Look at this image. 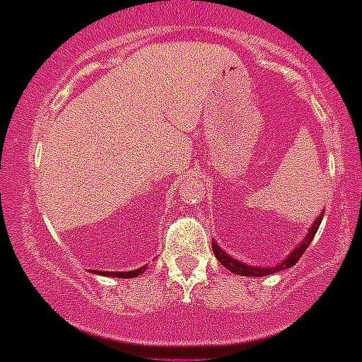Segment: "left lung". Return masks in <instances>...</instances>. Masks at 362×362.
<instances>
[{"instance_id": "obj_1", "label": "left lung", "mask_w": 362, "mask_h": 362, "mask_svg": "<svg viewBox=\"0 0 362 362\" xmlns=\"http://www.w3.org/2000/svg\"><path fill=\"white\" fill-rule=\"evenodd\" d=\"M321 218H323V211H321L320 217L313 222V226L309 228V233L305 235L303 240H301L300 244H298V246L284 258V260L278 262L276 265H269V267H262V265L260 267H257V265L244 264V262L230 257V255L222 250V247L218 246L215 240L211 242V247H214V253H215V257H217V260L221 262V264L224 265L226 269H230L231 273L240 274V276H267V274H274V273H278V271H284V269H287V267H293V265L300 260V257L303 255V251L307 250L310 242H313L314 235H316L317 228H320V224H321Z\"/></svg>"}]
</instances>
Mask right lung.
<instances>
[{"label": "right lung", "instance_id": "1", "mask_svg": "<svg viewBox=\"0 0 362 362\" xmlns=\"http://www.w3.org/2000/svg\"><path fill=\"white\" fill-rule=\"evenodd\" d=\"M145 269H147V265H144V267H140V269H134V271H124V273H120V271H95V273L98 274H107V276H115V278H134L138 276V274L145 273Z\"/></svg>", "mask_w": 362, "mask_h": 362}]
</instances>
